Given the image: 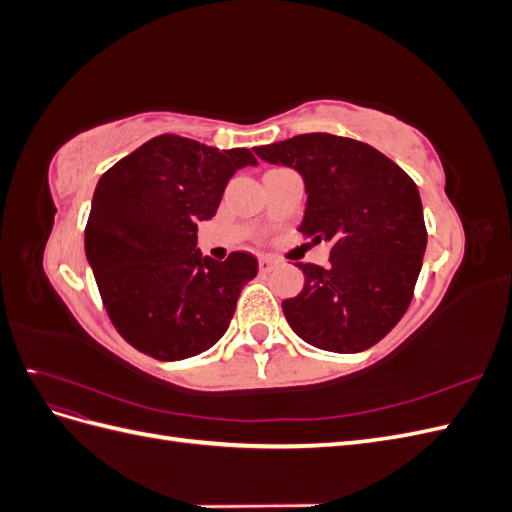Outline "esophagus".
<instances>
[{
	"mask_svg": "<svg viewBox=\"0 0 512 512\" xmlns=\"http://www.w3.org/2000/svg\"><path fill=\"white\" fill-rule=\"evenodd\" d=\"M277 265H280V260H275V258H271V256H262V258L258 260L260 273H271Z\"/></svg>",
	"mask_w": 512,
	"mask_h": 512,
	"instance_id": "obj_1",
	"label": "esophagus"
}]
</instances>
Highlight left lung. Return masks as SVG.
<instances>
[{"instance_id": "8db88e82", "label": "left lung", "mask_w": 512, "mask_h": 512, "mask_svg": "<svg viewBox=\"0 0 512 512\" xmlns=\"http://www.w3.org/2000/svg\"><path fill=\"white\" fill-rule=\"evenodd\" d=\"M271 164L297 168L307 207L299 232L331 243L329 267L301 262L303 290L282 303L307 344L361 352L406 314L427 247L416 183L367 143L327 132L256 147Z\"/></svg>"}]
</instances>
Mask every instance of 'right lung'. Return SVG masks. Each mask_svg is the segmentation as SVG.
<instances>
[{"mask_svg":"<svg viewBox=\"0 0 512 512\" xmlns=\"http://www.w3.org/2000/svg\"><path fill=\"white\" fill-rule=\"evenodd\" d=\"M256 164L250 149L220 151L162 134L98 181L85 254L108 318L130 346L158 361L205 352L226 333L258 260L196 250V222L211 220L228 179Z\"/></svg>","mask_w":512,"mask_h":512,"instance_id":"obj_1","label":"right lung"}]
</instances>
